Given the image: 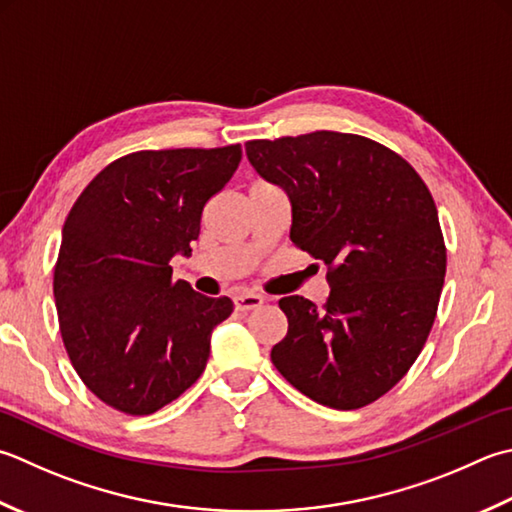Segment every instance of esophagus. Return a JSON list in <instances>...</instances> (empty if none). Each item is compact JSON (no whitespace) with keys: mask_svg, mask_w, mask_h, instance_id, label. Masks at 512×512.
<instances>
[{"mask_svg":"<svg viewBox=\"0 0 512 512\" xmlns=\"http://www.w3.org/2000/svg\"><path fill=\"white\" fill-rule=\"evenodd\" d=\"M233 302H235L237 310H242V313H246V310H253V308L262 306L264 304V297L257 295V293H242V295H235Z\"/></svg>","mask_w":512,"mask_h":512,"instance_id":"esophagus-1","label":"esophagus"}]
</instances>
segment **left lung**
Wrapping results in <instances>:
<instances>
[{
    "label": "left lung",
    "mask_w": 512,
    "mask_h": 512,
    "mask_svg": "<svg viewBox=\"0 0 512 512\" xmlns=\"http://www.w3.org/2000/svg\"><path fill=\"white\" fill-rule=\"evenodd\" d=\"M246 155L288 195L293 244L328 266L322 308L279 299L288 333L270 359L317 404L375 402L415 364L437 315L446 246L433 195L406 159L359 135L255 139Z\"/></svg>",
    "instance_id": "1"
}]
</instances>
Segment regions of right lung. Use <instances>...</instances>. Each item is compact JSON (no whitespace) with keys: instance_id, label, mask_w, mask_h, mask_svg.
<instances>
[{"instance_id":"1","label":"right lung","mask_w":512,"mask_h":512,"mask_svg":"<svg viewBox=\"0 0 512 512\" xmlns=\"http://www.w3.org/2000/svg\"><path fill=\"white\" fill-rule=\"evenodd\" d=\"M239 162V144L139 150L70 208L53 282L59 330L77 375L115 410L155 413L204 373L233 302L173 282L170 259L190 255L206 202Z\"/></svg>"}]
</instances>
